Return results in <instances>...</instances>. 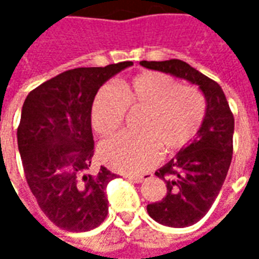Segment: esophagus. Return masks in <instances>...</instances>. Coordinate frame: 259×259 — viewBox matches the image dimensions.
I'll return each mask as SVG.
<instances>
[{
	"label": "esophagus",
	"mask_w": 259,
	"mask_h": 259,
	"mask_svg": "<svg viewBox=\"0 0 259 259\" xmlns=\"http://www.w3.org/2000/svg\"><path fill=\"white\" fill-rule=\"evenodd\" d=\"M152 174H144V175H137V176H129L130 182H133V183H143V182H146V180L151 179Z\"/></svg>",
	"instance_id": "34e87169"
}]
</instances>
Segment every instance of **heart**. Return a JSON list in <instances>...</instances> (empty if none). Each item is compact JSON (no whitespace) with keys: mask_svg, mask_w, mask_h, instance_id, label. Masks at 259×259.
I'll return each instance as SVG.
<instances>
[{"mask_svg":"<svg viewBox=\"0 0 259 259\" xmlns=\"http://www.w3.org/2000/svg\"><path fill=\"white\" fill-rule=\"evenodd\" d=\"M126 108L143 109L140 133L118 135L100 146L107 166L123 174H141L159 161L162 150L174 154L187 146L205 116V101L194 87L182 85L168 74L144 72L120 87L105 84L91 105V124L98 135L109 136L120 127Z\"/></svg>","mask_w":259,"mask_h":259,"instance_id":"b5f03b06","label":"heart"}]
</instances>
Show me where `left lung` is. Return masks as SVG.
Here are the masks:
<instances>
[{"label":"left lung","mask_w":259,"mask_h":259,"mask_svg":"<svg viewBox=\"0 0 259 259\" xmlns=\"http://www.w3.org/2000/svg\"><path fill=\"white\" fill-rule=\"evenodd\" d=\"M140 65L187 80L205 98V116L194 139L155 172L166 185V195L147 205L155 222L187 228L205 217L226 179L233 154V113L222 87L183 61H141Z\"/></svg>","instance_id":"left-lung-1"}]
</instances>
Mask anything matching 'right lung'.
Masks as SVG:
<instances>
[{
    "mask_svg": "<svg viewBox=\"0 0 259 259\" xmlns=\"http://www.w3.org/2000/svg\"><path fill=\"white\" fill-rule=\"evenodd\" d=\"M132 65L66 70L23 102L18 148L26 180L41 211L64 230L89 232L107 218V186L115 175L91 169V105L100 87Z\"/></svg>",
    "mask_w": 259,
    "mask_h": 259,
    "instance_id": "obj_1",
    "label": "right lung"
}]
</instances>
